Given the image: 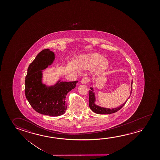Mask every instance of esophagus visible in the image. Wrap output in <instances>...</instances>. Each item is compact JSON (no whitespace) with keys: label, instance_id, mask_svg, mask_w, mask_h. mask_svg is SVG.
Here are the masks:
<instances>
[{"label":"esophagus","instance_id":"esophagus-1","mask_svg":"<svg viewBox=\"0 0 160 160\" xmlns=\"http://www.w3.org/2000/svg\"><path fill=\"white\" fill-rule=\"evenodd\" d=\"M89 79L88 78H84L81 80V82L82 84H86L89 82Z\"/></svg>","mask_w":160,"mask_h":160}]
</instances>
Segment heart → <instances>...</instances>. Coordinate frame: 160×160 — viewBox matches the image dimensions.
I'll return each mask as SVG.
<instances>
[{
	"label": "heart",
	"instance_id": "1",
	"mask_svg": "<svg viewBox=\"0 0 160 160\" xmlns=\"http://www.w3.org/2000/svg\"><path fill=\"white\" fill-rule=\"evenodd\" d=\"M82 61L84 65L89 68H93L99 65L98 67L99 71L105 70L108 66L107 60H104V58L99 55H92L83 58Z\"/></svg>",
	"mask_w": 160,
	"mask_h": 160
}]
</instances>
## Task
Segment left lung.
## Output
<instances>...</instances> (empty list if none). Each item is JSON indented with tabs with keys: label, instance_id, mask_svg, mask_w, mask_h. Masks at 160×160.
Segmentation results:
<instances>
[{
	"label": "left lung",
	"instance_id": "left-lung-1",
	"mask_svg": "<svg viewBox=\"0 0 160 160\" xmlns=\"http://www.w3.org/2000/svg\"><path fill=\"white\" fill-rule=\"evenodd\" d=\"M132 84H133V81H132V82H131V93H132ZM90 89H91V90H89V107H90V108L92 109V111H93L94 113H97V114H112V113H115V112H118V110H120L121 108L123 107L124 105H125V104L127 102V101H126V102L123 103V104L120 105L119 107L112 108V109L101 107H99V106L96 105L95 104V101L96 100V99H95V93L93 92L94 90H93V88H92V87L90 88Z\"/></svg>",
	"mask_w": 160,
	"mask_h": 160
}]
</instances>
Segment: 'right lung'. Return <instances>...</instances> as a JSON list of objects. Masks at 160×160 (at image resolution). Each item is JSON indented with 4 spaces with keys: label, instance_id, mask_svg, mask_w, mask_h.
Returning a JSON list of instances; mask_svg holds the SVG:
<instances>
[{
    "label": "right lung",
    "instance_id": "add662e5",
    "mask_svg": "<svg viewBox=\"0 0 160 160\" xmlns=\"http://www.w3.org/2000/svg\"><path fill=\"white\" fill-rule=\"evenodd\" d=\"M55 54L50 49L42 50L27 70L25 79V95L34 110L43 115L57 117L66 110V95L76 87L78 81H58L52 86L42 83L43 70L51 65Z\"/></svg>",
    "mask_w": 160,
    "mask_h": 160
}]
</instances>
